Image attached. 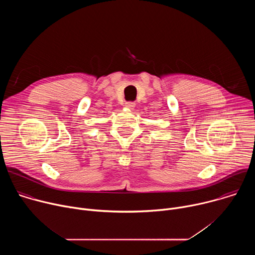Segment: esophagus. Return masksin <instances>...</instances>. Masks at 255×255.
Here are the masks:
<instances>
[{
	"label": "esophagus",
	"mask_w": 255,
	"mask_h": 255,
	"mask_svg": "<svg viewBox=\"0 0 255 255\" xmlns=\"http://www.w3.org/2000/svg\"><path fill=\"white\" fill-rule=\"evenodd\" d=\"M135 105H136V104H135L134 102H127V103L125 104V107L128 108V109H130V110H132V109H134Z\"/></svg>",
	"instance_id": "obj_1"
}]
</instances>
